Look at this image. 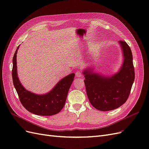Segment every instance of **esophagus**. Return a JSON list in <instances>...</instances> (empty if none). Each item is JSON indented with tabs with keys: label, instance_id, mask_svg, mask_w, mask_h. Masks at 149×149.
Instances as JSON below:
<instances>
[{
	"label": "esophagus",
	"instance_id": "obj_1",
	"mask_svg": "<svg viewBox=\"0 0 149 149\" xmlns=\"http://www.w3.org/2000/svg\"><path fill=\"white\" fill-rule=\"evenodd\" d=\"M75 74H76V77H78V78H81L82 76H83V74L81 73V71H79V70L76 71Z\"/></svg>",
	"mask_w": 149,
	"mask_h": 149
}]
</instances>
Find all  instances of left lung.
Segmentation results:
<instances>
[{"mask_svg":"<svg viewBox=\"0 0 149 149\" xmlns=\"http://www.w3.org/2000/svg\"><path fill=\"white\" fill-rule=\"evenodd\" d=\"M123 63L119 72L111 76H102L86 69L83 71L87 96L91 105L101 111L114 110L127 100L135 78L132 53L127 43L119 41Z\"/></svg>","mask_w":149,"mask_h":149,"instance_id":"8db88e82","label":"left lung"}]
</instances>
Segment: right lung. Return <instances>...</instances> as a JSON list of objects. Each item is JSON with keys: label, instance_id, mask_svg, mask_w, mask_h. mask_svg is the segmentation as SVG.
<instances>
[{"label": "right lung", "instance_id": "add662e5", "mask_svg": "<svg viewBox=\"0 0 149 149\" xmlns=\"http://www.w3.org/2000/svg\"><path fill=\"white\" fill-rule=\"evenodd\" d=\"M13 57L12 71L13 84L22 104L31 113L38 116H53L58 114L64 107L68 93L74 78V73L65 76L50 91L45 94H37L29 91L20 83L17 76V53Z\"/></svg>", "mask_w": 149, "mask_h": 149}]
</instances>
